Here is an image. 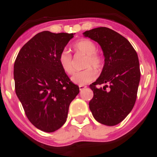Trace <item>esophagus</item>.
<instances>
[{
    "label": "esophagus",
    "mask_w": 157,
    "mask_h": 157,
    "mask_svg": "<svg viewBox=\"0 0 157 157\" xmlns=\"http://www.w3.org/2000/svg\"><path fill=\"white\" fill-rule=\"evenodd\" d=\"M78 87H79V90H84L85 88H86V86L84 85H79L78 86Z\"/></svg>",
    "instance_id": "obj_1"
}]
</instances>
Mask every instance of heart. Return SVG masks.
I'll return each instance as SVG.
<instances>
[{
	"label": "heart",
	"instance_id": "1",
	"mask_svg": "<svg viewBox=\"0 0 157 157\" xmlns=\"http://www.w3.org/2000/svg\"><path fill=\"white\" fill-rule=\"evenodd\" d=\"M73 48L75 52L85 55L86 59L83 67L87 68L74 73L71 79L78 85H85L92 82L97 77L96 71L90 67L99 70L103 65V59L96 52L97 46L90 40H79L75 44ZM58 61L65 73L70 75L73 72V60L71 54L67 51L63 50L59 53Z\"/></svg>",
	"mask_w": 157,
	"mask_h": 157
}]
</instances>
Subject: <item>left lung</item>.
<instances>
[{
    "mask_svg": "<svg viewBox=\"0 0 157 157\" xmlns=\"http://www.w3.org/2000/svg\"><path fill=\"white\" fill-rule=\"evenodd\" d=\"M83 35L97 41L105 56L99 78L90 85L94 92L90 109L98 123L117 125L135 104L141 77L138 54L127 38L108 27L86 30ZM101 84L103 87H97Z\"/></svg>",
    "mask_w": 157,
    "mask_h": 157,
    "instance_id": "left-lung-1",
    "label": "left lung"
}]
</instances>
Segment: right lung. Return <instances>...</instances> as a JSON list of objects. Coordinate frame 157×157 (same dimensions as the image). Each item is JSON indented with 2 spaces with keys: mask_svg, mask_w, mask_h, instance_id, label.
<instances>
[{
  "mask_svg": "<svg viewBox=\"0 0 157 157\" xmlns=\"http://www.w3.org/2000/svg\"><path fill=\"white\" fill-rule=\"evenodd\" d=\"M73 37L38 33L22 47L14 63L16 95L30 123L45 132H54L64 124L69 105L79 93L58 61Z\"/></svg>",
  "mask_w": 157,
  "mask_h": 157,
  "instance_id": "obj_1",
  "label": "right lung"
}]
</instances>
